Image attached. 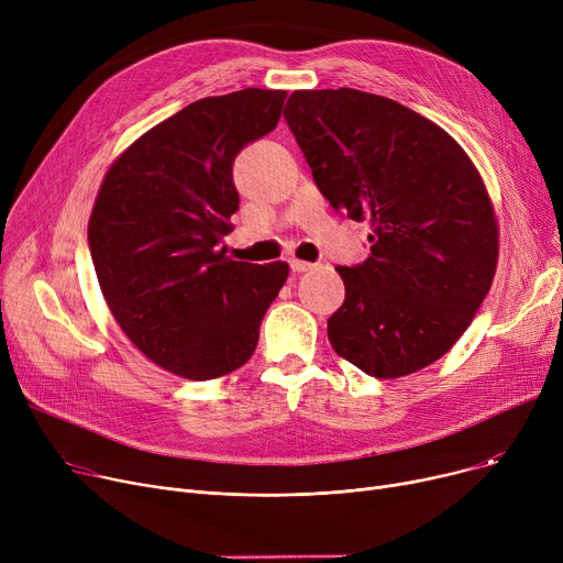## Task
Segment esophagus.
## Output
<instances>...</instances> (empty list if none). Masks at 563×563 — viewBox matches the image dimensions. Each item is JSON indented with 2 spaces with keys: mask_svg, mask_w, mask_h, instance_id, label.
Wrapping results in <instances>:
<instances>
[{
  "mask_svg": "<svg viewBox=\"0 0 563 563\" xmlns=\"http://www.w3.org/2000/svg\"><path fill=\"white\" fill-rule=\"evenodd\" d=\"M289 266H291V272H294V274H303V272H310L314 264H310V262H306V260L291 257V260H289Z\"/></svg>",
  "mask_w": 563,
  "mask_h": 563,
  "instance_id": "34e87169",
  "label": "esophagus"
}]
</instances>
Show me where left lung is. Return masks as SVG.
<instances>
[{"label":"left lung","mask_w":563,"mask_h":563,"mask_svg":"<svg viewBox=\"0 0 563 563\" xmlns=\"http://www.w3.org/2000/svg\"><path fill=\"white\" fill-rule=\"evenodd\" d=\"M285 121L335 212L369 221V257L338 266V356L376 378L456 344L490 289L499 232L479 170L429 118L356 88L294 91Z\"/></svg>","instance_id":"left-lung-1"}]
</instances>
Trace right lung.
Here are the masks:
<instances>
[{
	"mask_svg": "<svg viewBox=\"0 0 563 563\" xmlns=\"http://www.w3.org/2000/svg\"><path fill=\"white\" fill-rule=\"evenodd\" d=\"M285 91L202 98L139 136L107 170L88 246L104 301L143 356L191 380L242 367L289 276L287 262L219 249L240 210L232 162L269 134Z\"/></svg>",
	"mask_w": 563,
	"mask_h": 563,
	"instance_id": "obj_1",
	"label": "right lung"
}]
</instances>
